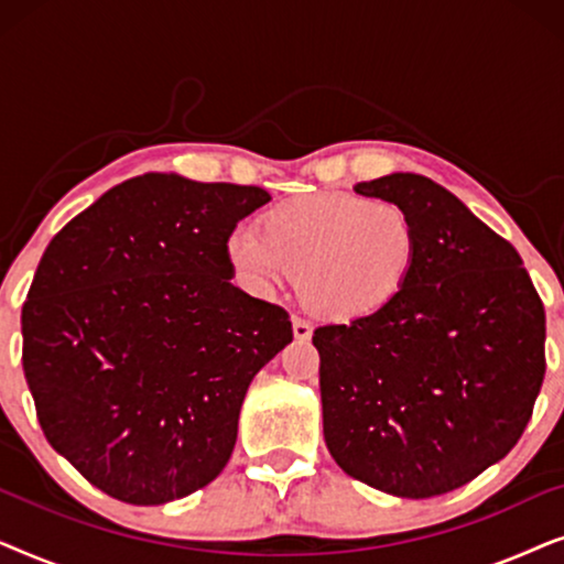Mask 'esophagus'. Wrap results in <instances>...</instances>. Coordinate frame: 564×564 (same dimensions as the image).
Here are the masks:
<instances>
[{
    "instance_id": "1",
    "label": "esophagus",
    "mask_w": 564,
    "mask_h": 564,
    "mask_svg": "<svg viewBox=\"0 0 564 564\" xmlns=\"http://www.w3.org/2000/svg\"><path fill=\"white\" fill-rule=\"evenodd\" d=\"M292 334H295V338H300V341H307V338L313 336L311 321H305V318H300V315H295V318H292Z\"/></svg>"
}]
</instances>
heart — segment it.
I'll list each match as a JSON object with an SVG mask.
<instances>
[{"mask_svg": "<svg viewBox=\"0 0 564 564\" xmlns=\"http://www.w3.org/2000/svg\"><path fill=\"white\" fill-rule=\"evenodd\" d=\"M419 257V236L403 207L349 192L292 199L264 218V230L236 226L228 259L259 295H272L300 274L305 303L330 321L380 313L405 290Z\"/></svg>", "mask_w": 564, "mask_h": 564, "instance_id": "1", "label": "heart"}]
</instances>
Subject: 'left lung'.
<instances>
[{"label":"left lung","instance_id":"obj_1","mask_svg":"<svg viewBox=\"0 0 564 564\" xmlns=\"http://www.w3.org/2000/svg\"><path fill=\"white\" fill-rule=\"evenodd\" d=\"M357 195L411 215L419 257L380 313L321 326L323 436L336 465L398 498L457 490L513 449L544 380V305L519 251L429 176Z\"/></svg>","mask_w":564,"mask_h":564}]
</instances>
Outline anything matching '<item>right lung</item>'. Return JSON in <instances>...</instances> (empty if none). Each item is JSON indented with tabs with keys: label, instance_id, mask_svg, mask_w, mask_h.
Wrapping results in <instances>:
<instances>
[{
	"label": "right lung",
	"instance_id": "add662e5",
	"mask_svg": "<svg viewBox=\"0 0 564 564\" xmlns=\"http://www.w3.org/2000/svg\"><path fill=\"white\" fill-rule=\"evenodd\" d=\"M261 187L143 174L53 236L22 305V369L48 444L107 496L161 506L228 465L246 390L292 341L246 295L230 230Z\"/></svg>",
	"mask_w": 564,
	"mask_h": 564
}]
</instances>
